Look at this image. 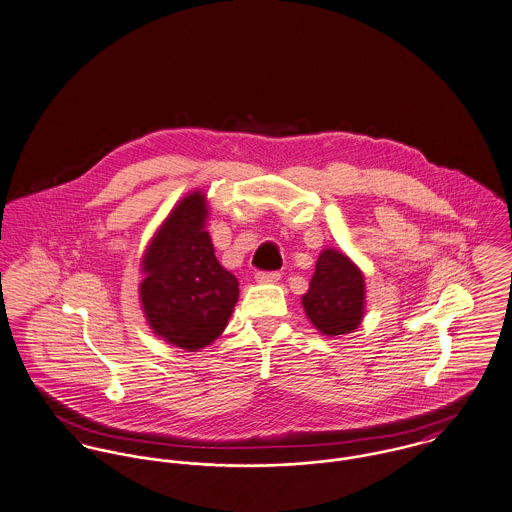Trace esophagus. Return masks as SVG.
<instances>
[{"instance_id": "obj_1", "label": "esophagus", "mask_w": 512, "mask_h": 512, "mask_svg": "<svg viewBox=\"0 0 512 512\" xmlns=\"http://www.w3.org/2000/svg\"><path fill=\"white\" fill-rule=\"evenodd\" d=\"M281 279V273L279 271H259L255 275V281L261 284L277 283Z\"/></svg>"}]
</instances>
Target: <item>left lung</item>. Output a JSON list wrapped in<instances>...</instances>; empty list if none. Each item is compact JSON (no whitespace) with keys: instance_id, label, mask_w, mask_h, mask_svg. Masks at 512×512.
<instances>
[{"instance_id":"1","label":"left lung","mask_w":512,"mask_h":512,"mask_svg":"<svg viewBox=\"0 0 512 512\" xmlns=\"http://www.w3.org/2000/svg\"><path fill=\"white\" fill-rule=\"evenodd\" d=\"M302 306L312 326L324 336L351 334L365 314L363 273L338 249H324Z\"/></svg>"}]
</instances>
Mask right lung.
<instances>
[{"instance_id": "obj_1", "label": "right lung", "mask_w": 512, "mask_h": 512, "mask_svg": "<svg viewBox=\"0 0 512 512\" xmlns=\"http://www.w3.org/2000/svg\"><path fill=\"white\" fill-rule=\"evenodd\" d=\"M206 218V194L184 196L157 229L141 265L139 296L151 330L186 351L216 340L239 298L237 279L214 255Z\"/></svg>"}]
</instances>
